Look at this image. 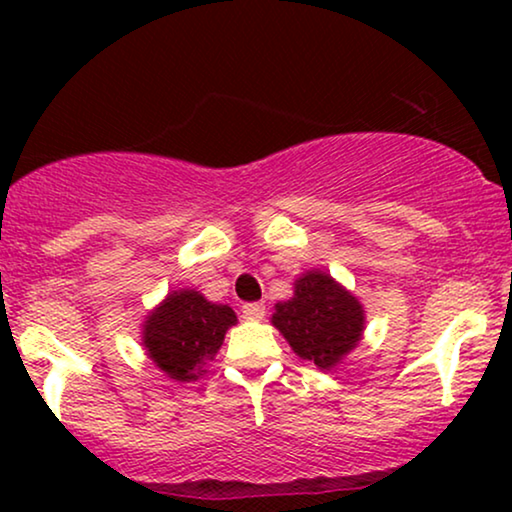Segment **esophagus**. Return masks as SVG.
<instances>
[{
  "instance_id": "1",
  "label": "esophagus",
  "mask_w": 512,
  "mask_h": 512,
  "mask_svg": "<svg viewBox=\"0 0 512 512\" xmlns=\"http://www.w3.org/2000/svg\"><path fill=\"white\" fill-rule=\"evenodd\" d=\"M242 317L249 321H261L265 317V305L263 303H247L242 307Z\"/></svg>"
}]
</instances>
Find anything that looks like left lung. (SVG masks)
I'll return each instance as SVG.
<instances>
[{"label": "left lung", "mask_w": 512, "mask_h": 512, "mask_svg": "<svg viewBox=\"0 0 512 512\" xmlns=\"http://www.w3.org/2000/svg\"><path fill=\"white\" fill-rule=\"evenodd\" d=\"M270 321L296 356L331 370L361 342L366 310L328 272L307 270L293 282V296L275 305Z\"/></svg>", "instance_id": "8db88e82"}]
</instances>
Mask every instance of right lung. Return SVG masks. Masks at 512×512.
Instances as JSON below:
<instances>
[{"label": "right lung", "instance_id": "1", "mask_svg": "<svg viewBox=\"0 0 512 512\" xmlns=\"http://www.w3.org/2000/svg\"><path fill=\"white\" fill-rule=\"evenodd\" d=\"M235 324L233 307L212 303L195 289L170 291L144 317L142 347L170 380L193 382L214 361Z\"/></svg>", "mask_w": 512, "mask_h": 512}]
</instances>
